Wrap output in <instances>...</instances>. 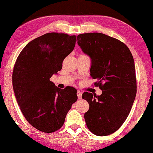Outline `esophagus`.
<instances>
[{
	"instance_id": "1",
	"label": "esophagus",
	"mask_w": 153,
	"mask_h": 153,
	"mask_svg": "<svg viewBox=\"0 0 153 153\" xmlns=\"http://www.w3.org/2000/svg\"><path fill=\"white\" fill-rule=\"evenodd\" d=\"M77 97H78L79 99H81L82 98V92L81 91H79V90L77 92Z\"/></svg>"
}]
</instances>
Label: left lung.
<instances>
[{"label":"left lung","mask_w":153,"mask_h":153,"mask_svg":"<svg viewBox=\"0 0 153 153\" xmlns=\"http://www.w3.org/2000/svg\"><path fill=\"white\" fill-rule=\"evenodd\" d=\"M78 45L92 59L90 75L102 90L100 96L85 92L82 98L90 105L84 115L90 132L106 136L126 121L137 93L134 59L126 44L102 33L78 35Z\"/></svg>","instance_id":"1"}]
</instances>
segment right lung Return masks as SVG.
<instances>
[{
    "mask_svg": "<svg viewBox=\"0 0 153 153\" xmlns=\"http://www.w3.org/2000/svg\"><path fill=\"white\" fill-rule=\"evenodd\" d=\"M76 39L63 33L42 35L23 48L14 64L12 84L17 103L26 120L43 132L60 129L78 99L74 88L62 90L50 81L74 50Z\"/></svg>",
    "mask_w": 153,
    "mask_h": 153,
    "instance_id": "obj_1",
    "label": "right lung"
}]
</instances>
